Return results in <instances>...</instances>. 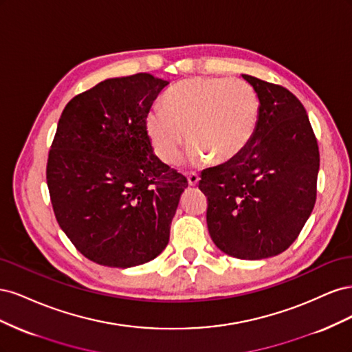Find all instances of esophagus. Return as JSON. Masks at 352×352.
<instances>
[{
    "instance_id": "esophagus-1",
    "label": "esophagus",
    "mask_w": 352,
    "mask_h": 352,
    "mask_svg": "<svg viewBox=\"0 0 352 352\" xmlns=\"http://www.w3.org/2000/svg\"><path fill=\"white\" fill-rule=\"evenodd\" d=\"M186 179H188V184L190 186H197L198 182H199V176L195 175V173H190V175H186Z\"/></svg>"
}]
</instances>
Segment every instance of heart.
I'll return each mask as SVG.
<instances>
[{
	"label": "heart",
	"instance_id": "heart-1",
	"mask_svg": "<svg viewBox=\"0 0 352 352\" xmlns=\"http://www.w3.org/2000/svg\"><path fill=\"white\" fill-rule=\"evenodd\" d=\"M261 114L258 94L242 79L192 78L179 82L163 98V109L145 116L157 157L176 164L188 140L194 163H228L250 145Z\"/></svg>",
	"mask_w": 352,
	"mask_h": 352
}]
</instances>
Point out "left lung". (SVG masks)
Here are the masks:
<instances>
[{
    "instance_id": "8db88e82",
    "label": "left lung",
    "mask_w": 352,
    "mask_h": 352,
    "mask_svg": "<svg viewBox=\"0 0 352 352\" xmlns=\"http://www.w3.org/2000/svg\"><path fill=\"white\" fill-rule=\"evenodd\" d=\"M242 78L261 102L257 132L236 158L204 170L198 186L208 201L207 226L217 248L261 260L289 248L310 217L320 154L304 105L291 91Z\"/></svg>"
}]
</instances>
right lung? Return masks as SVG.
Here are the masks:
<instances>
[{
    "label": "right lung",
    "mask_w": 352,
    "mask_h": 352,
    "mask_svg": "<svg viewBox=\"0 0 352 352\" xmlns=\"http://www.w3.org/2000/svg\"><path fill=\"white\" fill-rule=\"evenodd\" d=\"M168 85L150 73L107 79L72 98L47 162L60 228L88 260L151 261L167 247L188 180L154 153L145 116Z\"/></svg>",
    "instance_id": "right-lung-1"
}]
</instances>
